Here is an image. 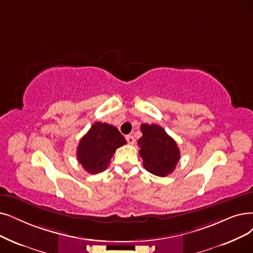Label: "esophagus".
I'll return each instance as SVG.
<instances>
[{
    "label": "esophagus",
    "mask_w": 253,
    "mask_h": 253,
    "mask_svg": "<svg viewBox=\"0 0 253 253\" xmlns=\"http://www.w3.org/2000/svg\"><path fill=\"white\" fill-rule=\"evenodd\" d=\"M126 141H127V143L128 144H130V145H134L135 144V138L132 136V135H127L126 137Z\"/></svg>",
    "instance_id": "esophagus-1"
}]
</instances>
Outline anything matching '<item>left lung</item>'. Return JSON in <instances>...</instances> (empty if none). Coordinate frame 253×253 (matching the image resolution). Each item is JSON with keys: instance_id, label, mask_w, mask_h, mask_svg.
<instances>
[{"instance_id": "8db88e82", "label": "left lung", "mask_w": 253, "mask_h": 253, "mask_svg": "<svg viewBox=\"0 0 253 253\" xmlns=\"http://www.w3.org/2000/svg\"><path fill=\"white\" fill-rule=\"evenodd\" d=\"M141 132L142 137L138 140V145L144 168L158 176L173 172L180 157L175 141L157 125H141Z\"/></svg>"}]
</instances>
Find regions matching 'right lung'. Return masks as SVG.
Masks as SVG:
<instances>
[{"label":"right lung","mask_w":253,"mask_h":253,"mask_svg":"<svg viewBox=\"0 0 253 253\" xmlns=\"http://www.w3.org/2000/svg\"><path fill=\"white\" fill-rule=\"evenodd\" d=\"M126 143V140L117 127L95 123L80 140L77 160L88 173L103 172L110 165L115 150Z\"/></svg>","instance_id":"1"}]
</instances>
